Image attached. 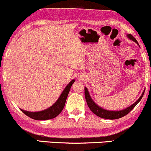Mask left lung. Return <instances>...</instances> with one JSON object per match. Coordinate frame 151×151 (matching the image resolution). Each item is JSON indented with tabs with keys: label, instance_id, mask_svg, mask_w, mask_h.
<instances>
[{
	"label": "left lung",
	"instance_id": "obj_1",
	"mask_svg": "<svg viewBox=\"0 0 151 151\" xmlns=\"http://www.w3.org/2000/svg\"><path fill=\"white\" fill-rule=\"evenodd\" d=\"M127 37L129 38V39L133 41V42H136V44L138 45V43L137 42L136 38L133 37V36L131 35V34H127ZM144 92H145V89L143 90V93H142L141 96H140L139 99H138L135 103H133L132 105H131L130 106L127 107L126 109H123V110H120V111H109L101 108V106H99L96 104L93 101V99H91V96H90L87 88L84 87V96H85L86 103H87V105L89 107L90 110H91L93 114H96V116H98L99 117H101V118H103V119H111V120H113V119H120V118L124 116H126V114H129V112L131 111L132 110L135 106H136L137 104L141 101L142 97H143V94H144Z\"/></svg>",
	"mask_w": 151,
	"mask_h": 151
}]
</instances>
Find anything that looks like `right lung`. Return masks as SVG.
<instances>
[{
  "mask_svg": "<svg viewBox=\"0 0 151 151\" xmlns=\"http://www.w3.org/2000/svg\"><path fill=\"white\" fill-rule=\"evenodd\" d=\"M74 81H75V80H74V79H72V80L67 84V86L65 88V89H64L63 91L62 92L60 97H59L58 99L56 101V102L48 109L36 112L27 111L23 110V109H20V110H21L25 115H27V116L31 118V119H33L35 120L42 121L54 119V118H55L57 116H58L59 114L61 113L62 109L65 107L66 100H67L68 93L70 92V88Z\"/></svg>",
  "mask_w": 151,
  "mask_h": 151,
  "instance_id": "1",
  "label": "right lung"
}]
</instances>
